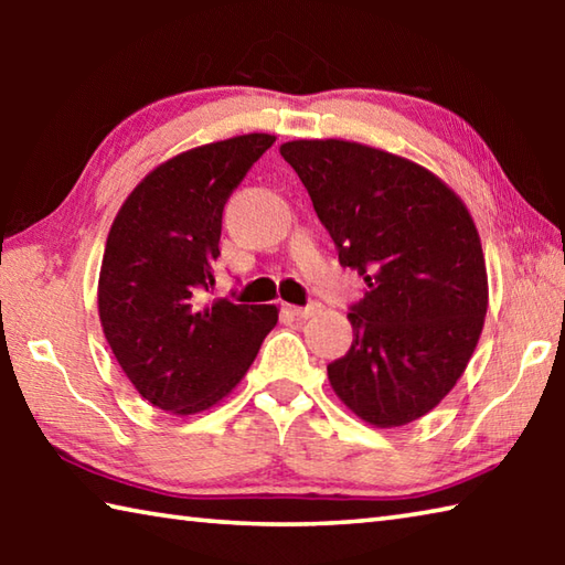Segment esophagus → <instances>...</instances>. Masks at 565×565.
Masks as SVG:
<instances>
[{"label":"esophagus","mask_w":565,"mask_h":565,"mask_svg":"<svg viewBox=\"0 0 565 565\" xmlns=\"http://www.w3.org/2000/svg\"><path fill=\"white\" fill-rule=\"evenodd\" d=\"M319 309H321V306L317 301H311V303H306V306H291V303L284 306V311L289 313V317H296V319H309Z\"/></svg>","instance_id":"34e87169"}]
</instances>
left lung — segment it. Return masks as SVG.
Listing matches in <instances>:
<instances>
[{
	"label": "left lung",
	"instance_id": "1",
	"mask_svg": "<svg viewBox=\"0 0 565 565\" xmlns=\"http://www.w3.org/2000/svg\"><path fill=\"white\" fill-rule=\"evenodd\" d=\"M339 264L366 284L349 306L353 341L329 381L353 414L404 426L461 379L483 329L489 281L461 199L431 171L341 139L281 145Z\"/></svg>",
	"mask_w": 565,
	"mask_h": 565
}]
</instances>
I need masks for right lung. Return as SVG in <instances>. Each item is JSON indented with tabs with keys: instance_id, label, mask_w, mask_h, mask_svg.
I'll return each mask as SVG.
<instances>
[{
	"instance_id": "add662e5",
	"label": "right lung",
	"mask_w": 565,
	"mask_h": 565,
	"mask_svg": "<svg viewBox=\"0 0 565 565\" xmlns=\"http://www.w3.org/2000/svg\"><path fill=\"white\" fill-rule=\"evenodd\" d=\"M271 134H244L157 167L114 218L99 274V319L124 374L171 414L214 406L252 366L276 306L204 303L222 214Z\"/></svg>"
}]
</instances>
